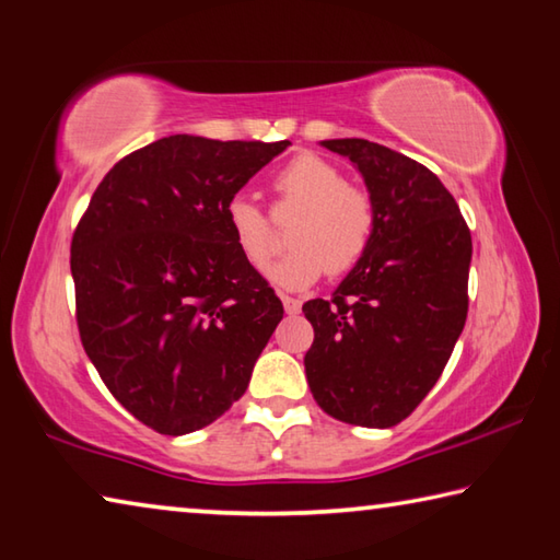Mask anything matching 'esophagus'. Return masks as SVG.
Wrapping results in <instances>:
<instances>
[{
    "label": "esophagus",
    "mask_w": 560,
    "mask_h": 560,
    "mask_svg": "<svg viewBox=\"0 0 560 560\" xmlns=\"http://www.w3.org/2000/svg\"><path fill=\"white\" fill-rule=\"evenodd\" d=\"M281 301H283V308H287V314H289V316L299 314V311H301V301H299V299H293V296H281Z\"/></svg>",
    "instance_id": "34e87169"
}]
</instances>
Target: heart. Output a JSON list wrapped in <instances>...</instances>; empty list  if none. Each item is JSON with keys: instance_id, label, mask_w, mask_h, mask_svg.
<instances>
[{"instance_id": "1", "label": "heart", "mask_w": 560, "mask_h": 560, "mask_svg": "<svg viewBox=\"0 0 560 560\" xmlns=\"http://www.w3.org/2000/svg\"><path fill=\"white\" fill-rule=\"evenodd\" d=\"M273 187L283 205L299 207L291 230L293 249L271 269L279 289H308L320 273H346L358 267L373 244L375 205L365 189L348 185L343 170L330 160L301 153L279 170ZM232 242L254 271H264L277 254L279 236L261 207L246 195L224 205Z\"/></svg>"}]
</instances>
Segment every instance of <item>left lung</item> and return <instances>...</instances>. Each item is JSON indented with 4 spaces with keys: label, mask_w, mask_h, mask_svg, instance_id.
I'll list each match as a JSON object with an SVG mask.
<instances>
[{
    "label": "left lung",
    "mask_w": 560,
    "mask_h": 560,
    "mask_svg": "<svg viewBox=\"0 0 560 560\" xmlns=\"http://www.w3.org/2000/svg\"><path fill=\"white\" fill-rule=\"evenodd\" d=\"M363 175L373 244L328 301L303 303L314 326L308 387L320 410L360 428H395L424 400L467 320L471 234L428 167L363 138L320 140Z\"/></svg>",
    "instance_id": "left-lung-1"
}]
</instances>
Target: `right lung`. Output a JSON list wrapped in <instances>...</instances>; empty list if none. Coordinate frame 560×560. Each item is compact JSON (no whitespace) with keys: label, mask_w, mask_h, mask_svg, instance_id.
I'll use <instances>...</instances> for the list:
<instances>
[{"label":"right lung","mask_w":560,"mask_h":560,"mask_svg":"<svg viewBox=\"0 0 560 560\" xmlns=\"http://www.w3.org/2000/svg\"><path fill=\"white\" fill-rule=\"evenodd\" d=\"M291 143L170 136L110 167L71 242L81 343L160 434L240 400L283 306L236 249L224 205Z\"/></svg>","instance_id":"1"}]
</instances>
